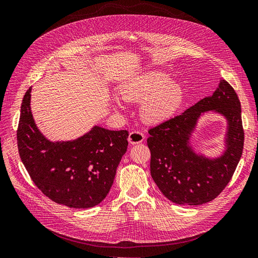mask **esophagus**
Masks as SVG:
<instances>
[{"instance_id": "1", "label": "esophagus", "mask_w": 258, "mask_h": 258, "mask_svg": "<svg viewBox=\"0 0 258 258\" xmlns=\"http://www.w3.org/2000/svg\"><path fill=\"white\" fill-rule=\"evenodd\" d=\"M144 139H145V137H144V135H143L142 132H140V131H132V132H130L128 141H129V143L131 144V145H136V144L142 143L144 141Z\"/></svg>"}]
</instances>
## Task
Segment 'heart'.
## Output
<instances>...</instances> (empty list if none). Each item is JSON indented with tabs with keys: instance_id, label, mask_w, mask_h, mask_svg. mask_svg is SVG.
Instances as JSON below:
<instances>
[{
	"instance_id": "heart-1",
	"label": "heart",
	"mask_w": 258,
	"mask_h": 258,
	"mask_svg": "<svg viewBox=\"0 0 258 258\" xmlns=\"http://www.w3.org/2000/svg\"><path fill=\"white\" fill-rule=\"evenodd\" d=\"M127 100L143 101L142 117L150 123H160L174 115L184 100L181 85L171 82L166 73L148 71L122 88Z\"/></svg>"
}]
</instances>
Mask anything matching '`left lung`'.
Segmentation results:
<instances>
[{
	"label": "left lung",
	"instance_id": "left-lung-1",
	"mask_svg": "<svg viewBox=\"0 0 258 258\" xmlns=\"http://www.w3.org/2000/svg\"><path fill=\"white\" fill-rule=\"evenodd\" d=\"M209 110L220 112L228 121L226 150L215 159L197 155L189 145L198 119ZM148 133L151 177L162 194L177 204L208 203L231 181L241 158L244 132L240 101L229 82L220 79L212 96L150 128Z\"/></svg>",
	"mask_w": 258,
	"mask_h": 258
}]
</instances>
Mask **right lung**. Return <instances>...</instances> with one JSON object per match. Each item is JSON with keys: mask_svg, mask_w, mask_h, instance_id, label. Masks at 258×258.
Returning a JSON list of instances; mask_svg holds the SVG:
<instances>
[{"mask_svg": "<svg viewBox=\"0 0 258 258\" xmlns=\"http://www.w3.org/2000/svg\"><path fill=\"white\" fill-rule=\"evenodd\" d=\"M29 88L21 105L17 141L20 158L36 186L47 198L73 209H90L108 195L127 151V130L94 126L73 141L50 142L30 111Z\"/></svg>", "mask_w": 258, "mask_h": 258, "instance_id": "right-lung-1", "label": "right lung"}]
</instances>
